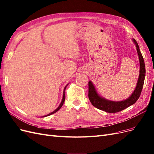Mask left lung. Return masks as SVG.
Segmentation results:
<instances>
[{
	"mask_svg": "<svg viewBox=\"0 0 154 154\" xmlns=\"http://www.w3.org/2000/svg\"><path fill=\"white\" fill-rule=\"evenodd\" d=\"M133 42L136 45L137 50L140 60V74L135 91L132 93L131 96H130L127 99L124 100V101L118 102L111 101H109V100H107L100 97L97 94L94 86L93 85L91 81H89L88 84L89 99L92 104L96 107V108L104 111L107 112H117L127 108L128 107L133 104H135L140 97L144 84L145 76V66L144 60L141 52L140 51L138 45L135 39H133Z\"/></svg>",
	"mask_w": 154,
	"mask_h": 154,
	"instance_id": "1",
	"label": "left lung"
}]
</instances>
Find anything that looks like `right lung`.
<instances>
[{"instance_id": "right-lung-1", "label": "right lung", "mask_w": 154, "mask_h": 154, "mask_svg": "<svg viewBox=\"0 0 154 154\" xmlns=\"http://www.w3.org/2000/svg\"><path fill=\"white\" fill-rule=\"evenodd\" d=\"M66 86H67V85H66L65 87V88H64V91H63V99H62V102H61V103H60V106H58V108H57V109H56L54 111H53V112H51V113H50V114H48V115H46V116H45L44 117H45V116H50V115H52V114H53V113H55V112H57L61 108H62V106H63V103H64V101H65V89H66Z\"/></svg>"}]
</instances>
